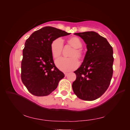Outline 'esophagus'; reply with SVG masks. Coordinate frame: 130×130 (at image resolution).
I'll return each mask as SVG.
<instances>
[{
  "instance_id": "esophagus-1",
  "label": "esophagus",
  "mask_w": 130,
  "mask_h": 130,
  "mask_svg": "<svg viewBox=\"0 0 130 130\" xmlns=\"http://www.w3.org/2000/svg\"><path fill=\"white\" fill-rule=\"evenodd\" d=\"M68 73H64V75H65V76H67L68 75Z\"/></svg>"
}]
</instances>
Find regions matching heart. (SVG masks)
Segmentation results:
<instances>
[{
  "label": "heart",
  "instance_id": "1",
  "mask_svg": "<svg viewBox=\"0 0 130 130\" xmlns=\"http://www.w3.org/2000/svg\"><path fill=\"white\" fill-rule=\"evenodd\" d=\"M68 44L74 48L69 54L70 58H60L56 61L57 68L61 71L67 72L75 69L78 66V60H82L84 57V53L81 49L82 42L77 37H72L67 40ZM63 44L62 39L58 38L54 40L51 44V53L54 58L60 56L63 50Z\"/></svg>",
  "mask_w": 130,
  "mask_h": 130
}]
</instances>
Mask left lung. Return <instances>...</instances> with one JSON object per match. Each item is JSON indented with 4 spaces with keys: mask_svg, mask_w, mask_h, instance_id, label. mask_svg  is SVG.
<instances>
[{
    "mask_svg": "<svg viewBox=\"0 0 130 130\" xmlns=\"http://www.w3.org/2000/svg\"><path fill=\"white\" fill-rule=\"evenodd\" d=\"M86 44L87 51L81 66L74 72L76 80L72 85L80 99L93 101L108 88L113 75V48L107 40L94 31L75 33Z\"/></svg>",
    "mask_w": 130,
    "mask_h": 130,
    "instance_id": "obj_1",
    "label": "left lung"
}]
</instances>
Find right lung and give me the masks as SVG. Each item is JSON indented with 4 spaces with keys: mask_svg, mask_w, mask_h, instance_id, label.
I'll return each instance as SVG.
<instances>
[{
    "mask_svg": "<svg viewBox=\"0 0 130 130\" xmlns=\"http://www.w3.org/2000/svg\"><path fill=\"white\" fill-rule=\"evenodd\" d=\"M70 34L55 27L45 26L35 31L26 40L23 50L21 78L33 95H48L64 77L54 64L50 46L55 39Z\"/></svg>",
    "mask_w": 130,
    "mask_h": 130,
    "instance_id": "obj_1",
    "label": "right lung"
}]
</instances>
